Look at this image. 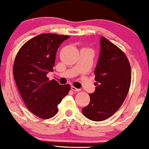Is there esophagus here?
Returning <instances> with one entry per match:
<instances>
[{"label": "esophagus", "mask_w": 149, "mask_h": 149, "mask_svg": "<svg viewBox=\"0 0 149 149\" xmlns=\"http://www.w3.org/2000/svg\"><path fill=\"white\" fill-rule=\"evenodd\" d=\"M71 90H73V91H75V92H79L80 91V89H78V88H76V87H74V86H71Z\"/></svg>", "instance_id": "esophagus-1"}]
</instances>
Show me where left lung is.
<instances>
[{"mask_svg": "<svg viewBox=\"0 0 149 149\" xmlns=\"http://www.w3.org/2000/svg\"><path fill=\"white\" fill-rule=\"evenodd\" d=\"M100 53L95 70L96 88L90 94V102L82 113L93 121L109 118L125 100L131 83V67L119 47L101 37Z\"/></svg>", "mask_w": 149, "mask_h": 149, "instance_id": "left-lung-1", "label": "left lung"}]
</instances>
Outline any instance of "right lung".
Wrapping results in <instances>:
<instances>
[{
  "instance_id": "right-lung-1",
  "label": "right lung",
  "mask_w": 149,
  "mask_h": 149,
  "mask_svg": "<svg viewBox=\"0 0 149 149\" xmlns=\"http://www.w3.org/2000/svg\"><path fill=\"white\" fill-rule=\"evenodd\" d=\"M69 37L40 34L24 44L15 57L13 75L19 92L29 110L42 119L57 114L58 104L71 88L47 77L53 71L59 45Z\"/></svg>"
}]
</instances>
